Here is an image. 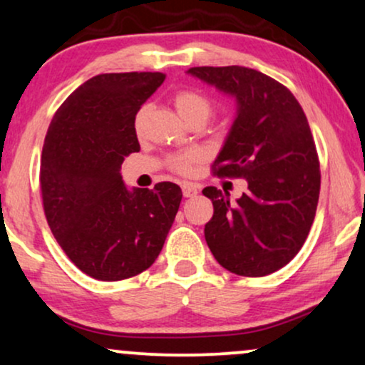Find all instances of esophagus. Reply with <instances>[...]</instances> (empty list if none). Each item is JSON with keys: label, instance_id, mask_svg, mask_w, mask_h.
I'll list each match as a JSON object with an SVG mask.
<instances>
[{"label": "esophagus", "instance_id": "1", "mask_svg": "<svg viewBox=\"0 0 365 365\" xmlns=\"http://www.w3.org/2000/svg\"><path fill=\"white\" fill-rule=\"evenodd\" d=\"M182 192H183V197H195L198 193V187L193 185V183H183Z\"/></svg>", "mask_w": 365, "mask_h": 365}]
</instances>
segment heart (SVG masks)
<instances>
[{
	"label": "heart",
	"instance_id": "1",
	"mask_svg": "<svg viewBox=\"0 0 365 365\" xmlns=\"http://www.w3.org/2000/svg\"><path fill=\"white\" fill-rule=\"evenodd\" d=\"M173 104L175 108H177L180 116L185 119V123L197 118L207 121V118H209L212 110H214V103H212L209 96H205L204 92L195 89H180L178 92H175ZM146 114H148V106H141V108L136 110L135 119H133V128H135L136 135H141V133L145 131ZM200 160L202 153L198 150L180 151V153L168 156V167L180 175H190L193 167H195Z\"/></svg>",
	"mask_w": 365,
	"mask_h": 365
}]
</instances>
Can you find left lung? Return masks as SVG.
<instances>
[{
  "label": "left lung",
  "mask_w": 365,
  "mask_h": 365,
  "mask_svg": "<svg viewBox=\"0 0 365 365\" xmlns=\"http://www.w3.org/2000/svg\"><path fill=\"white\" fill-rule=\"evenodd\" d=\"M188 73L236 98V121L212 172L247 180L236 204L215 187L202 190L214 205L207 246L230 273H274L305 244L320 195V161L305 113L288 87L255 68L192 67Z\"/></svg>",
  "instance_id": "8db88e82"
}]
</instances>
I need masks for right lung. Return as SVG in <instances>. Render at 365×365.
<instances>
[{"instance_id":"1","label":"right lung","mask_w":365,"mask_h":365,"mask_svg":"<svg viewBox=\"0 0 365 365\" xmlns=\"http://www.w3.org/2000/svg\"><path fill=\"white\" fill-rule=\"evenodd\" d=\"M161 72L101 73L77 87L50 123L40 163L53 237L82 273L121 281L158 257L182 202L177 183H123L124 156L140 151L133 119L163 84Z\"/></svg>"}]
</instances>
